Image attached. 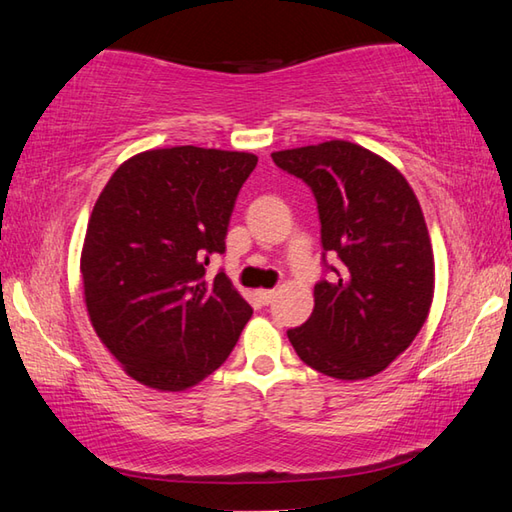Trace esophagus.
I'll list each match as a JSON object with an SVG mask.
<instances>
[{"label": "esophagus", "mask_w": 512, "mask_h": 512, "mask_svg": "<svg viewBox=\"0 0 512 512\" xmlns=\"http://www.w3.org/2000/svg\"><path fill=\"white\" fill-rule=\"evenodd\" d=\"M255 295H257V300L262 302V304H271L273 297H275V291H271V288H259Z\"/></svg>", "instance_id": "1"}]
</instances>
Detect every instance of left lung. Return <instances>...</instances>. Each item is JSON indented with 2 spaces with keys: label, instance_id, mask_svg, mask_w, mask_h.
I'll return each mask as SVG.
<instances>
[{
  "label": "left lung",
  "instance_id": "left-lung-1",
  "mask_svg": "<svg viewBox=\"0 0 512 512\" xmlns=\"http://www.w3.org/2000/svg\"><path fill=\"white\" fill-rule=\"evenodd\" d=\"M315 194L329 282L288 340L302 362L338 380L380 374L412 345L434 297L430 232L412 185L396 167L349 141L273 152Z\"/></svg>",
  "mask_w": 512,
  "mask_h": 512
}]
</instances>
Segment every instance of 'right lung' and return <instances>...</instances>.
<instances>
[{"mask_svg": "<svg viewBox=\"0 0 512 512\" xmlns=\"http://www.w3.org/2000/svg\"><path fill=\"white\" fill-rule=\"evenodd\" d=\"M250 152L179 145L118 165L91 210L80 255L87 313L129 378L185 392L224 365L253 315L226 273V250Z\"/></svg>", "mask_w": 512, "mask_h": 512, "instance_id": "obj_1", "label": "right lung"}]
</instances>
